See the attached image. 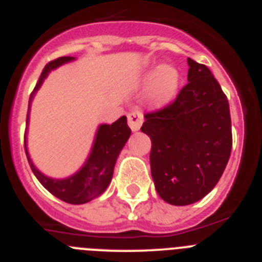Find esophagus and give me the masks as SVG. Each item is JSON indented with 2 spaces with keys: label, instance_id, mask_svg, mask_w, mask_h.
Returning <instances> with one entry per match:
<instances>
[{
  "label": "esophagus",
  "instance_id": "esophagus-1",
  "mask_svg": "<svg viewBox=\"0 0 262 262\" xmlns=\"http://www.w3.org/2000/svg\"><path fill=\"white\" fill-rule=\"evenodd\" d=\"M127 119H128L129 128L133 129V131H138V129L142 127L143 114L139 110H136V108H135V110L129 111Z\"/></svg>",
  "mask_w": 262,
  "mask_h": 262
}]
</instances>
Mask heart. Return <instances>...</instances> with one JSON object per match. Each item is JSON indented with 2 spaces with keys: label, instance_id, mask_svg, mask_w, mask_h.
Segmentation results:
<instances>
[{
  "label": "heart",
  "instance_id": "heart-1",
  "mask_svg": "<svg viewBox=\"0 0 262 262\" xmlns=\"http://www.w3.org/2000/svg\"><path fill=\"white\" fill-rule=\"evenodd\" d=\"M148 81H152L151 99L156 106H164L176 96L178 84H180V75L178 71L172 66H161L149 73Z\"/></svg>",
  "mask_w": 262,
  "mask_h": 262
}]
</instances>
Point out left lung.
<instances>
[{"mask_svg":"<svg viewBox=\"0 0 262 262\" xmlns=\"http://www.w3.org/2000/svg\"><path fill=\"white\" fill-rule=\"evenodd\" d=\"M187 82L172 103L147 113L155 187L165 202L202 200L223 174L232 148L230 105L211 71L187 59Z\"/></svg>","mask_w":262,"mask_h":262,"instance_id":"obj_1","label":"left lung"}]
</instances>
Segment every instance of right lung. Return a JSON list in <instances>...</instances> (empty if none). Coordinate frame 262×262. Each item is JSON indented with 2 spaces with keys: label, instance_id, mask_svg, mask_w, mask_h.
Here are the masks:
<instances>
[{
  "label": "right lung",
  "instance_id": "right-lung-1",
  "mask_svg": "<svg viewBox=\"0 0 262 262\" xmlns=\"http://www.w3.org/2000/svg\"><path fill=\"white\" fill-rule=\"evenodd\" d=\"M72 60H73V57L62 56L56 60H52L45 67L38 80V84L35 85L31 96H30L27 122H29L30 105H31V101L34 98V94L41 86L48 73L52 69H56L57 67L62 66L64 62L72 61ZM129 135H131V128L127 124L126 117H120L113 124H101L98 131H97L93 148H92V152L88 157L86 163L77 173L68 178H64V180L50 178L39 172L29 156L26 139H25V151H26V156L30 166H31V170L39 180V182L51 194H53L64 202L71 203V205H82V203L93 201L94 198L101 195L106 190V187L108 186L111 178H113L115 161H117L122 148L128 140Z\"/></svg>",
  "mask_w": 262,
  "mask_h": 262
}]
</instances>
